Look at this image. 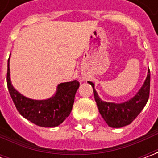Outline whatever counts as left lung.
<instances>
[{
    "label": "left lung",
    "instance_id": "8db88e82",
    "mask_svg": "<svg viewBox=\"0 0 158 158\" xmlns=\"http://www.w3.org/2000/svg\"><path fill=\"white\" fill-rule=\"evenodd\" d=\"M89 83L93 87L95 101L107 125L111 127H122L130 124L142 112L148 102L150 89V71L149 70L147 78L138 93L132 99L122 104H113L102 101L95 90L94 83L91 82H89Z\"/></svg>",
    "mask_w": 158,
    "mask_h": 158
}]
</instances>
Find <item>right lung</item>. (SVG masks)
Listing matches in <instances>:
<instances>
[{"instance_id": "add662e5", "label": "right lung", "mask_w": 158, "mask_h": 158, "mask_svg": "<svg viewBox=\"0 0 158 158\" xmlns=\"http://www.w3.org/2000/svg\"><path fill=\"white\" fill-rule=\"evenodd\" d=\"M8 60L7 84L9 94L17 111L23 117L44 127H54L61 124L72 111L75 95L79 88L78 81L64 82L58 86L55 96L46 100H33L23 97L11 85Z\"/></svg>"}]
</instances>
